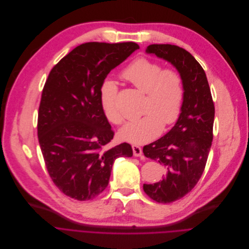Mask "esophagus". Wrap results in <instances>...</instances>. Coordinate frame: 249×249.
<instances>
[{"label": "esophagus", "mask_w": 249, "mask_h": 249, "mask_svg": "<svg viewBox=\"0 0 249 249\" xmlns=\"http://www.w3.org/2000/svg\"><path fill=\"white\" fill-rule=\"evenodd\" d=\"M132 151H133V155L136 157H140L142 155V149L138 145H132Z\"/></svg>", "instance_id": "1"}]
</instances>
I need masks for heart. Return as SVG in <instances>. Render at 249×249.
I'll return each mask as SVG.
<instances>
[{
	"label": "heart",
	"mask_w": 249,
	"mask_h": 249,
	"mask_svg": "<svg viewBox=\"0 0 249 249\" xmlns=\"http://www.w3.org/2000/svg\"><path fill=\"white\" fill-rule=\"evenodd\" d=\"M155 61L139 58L122 72L123 78L146 93L144 116L131 121L120 130V137L127 142L143 144L157 137L165 125H172L180 117L185 89L180 73L164 69ZM118 86L110 79L100 87V103L105 117L114 124H124V117L117 103Z\"/></svg>",
	"instance_id": "heart-1"
}]
</instances>
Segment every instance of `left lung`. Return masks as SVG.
<instances>
[{
  "label": "left lung",
  "mask_w": 249,
  "mask_h": 249,
  "mask_svg": "<svg viewBox=\"0 0 249 249\" xmlns=\"http://www.w3.org/2000/svg\"><path fill=\"white\" fill-rule=\"evenodd\" d=\"M146 52L170 62L180 73L185 89L180 117L160 139L145 145L143 153L162 164L166 175L154 184H143L144 192L158 203L178 200L200 179L213 140L215 107L203 68L183 48L152 44Z\"/></svg>",
  "instance_id": "8db88e82"
}]
</instances>
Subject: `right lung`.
I'll use <instances>...</instances> for the list:
<instances>
[{
	"label": "right lung",
	"mask_w": 249,
	"mask_h": 249,
	"mask_svg": "<svg viewBox=\"0 0 249 249\" xmlns=\"http://www.w3.org/2000/svg\"><path fill=\"white\" fill-rule=\"evenodd\" d=\"M137 49L134 42L81 44L51 70L45 82L38 140L50 178L73 199L98 196L108 186L114 161L132 156L128 143L109 146L115 133L101 107L100 87Z\"/></svg>",
	"instance_id": "right-lung-1"
}]
</instances>
